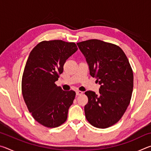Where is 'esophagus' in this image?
I'll return each mask as SVG.
<instances>
[{
    "label": "esophagus",
    "instance_id": "34e87169",
    "mask_svg": "<svg viewBox=\"0 0 151 151\" xmlns=\"http://www.w3.org/2000/svg\"><path fill=\"white\" fill-rule=\"evenodd\" d=\"M76 95H81V94H83V92H82L81 91H76Z\"/></svg>",
    "mask_w": 151,
    "mask_h": 151
}]
</instances>
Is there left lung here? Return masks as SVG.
I'll list each match as a JSON object with an SVG mask.
<instances>
[{
    "label": "left lung",
    "mask_w": 151,
    "mask_h": 151,
    "mask_svg": "<svg viewBox=\"0 0 151 151\" xmlns=\"http://www.w3.org/2000/svg\"><path fill=\"white\" fill-rule=\"evenodd\" d=\"M89 65L90 75L101 85L99 94L86 91V119L93 127L106 129L119 122L131 102L133 72L119 46L97 39L77 43Z\"/></svg>",
    "instance_id": "obj_1"
}]
</instances>
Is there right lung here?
<instances>
[{
  "mask_svg": "<svg viewBox=\"0 0 151 151\" xmlns=\"http://www.w3.org/2000/svg\"><path fill=\"white\" fill-rule=\"evenodd\" d=\"M78 48L75 42L43 40L30 52L22 77V93L33 118L48 128L60 126L76 95L64 91L55 82L63 72L66 60Z\"/></svg>",
  "mask_w": 151,
  "mask_h": 151,
  "instance_id": "obj_1",
  "label": "right lung"
}]
</instances>
